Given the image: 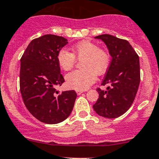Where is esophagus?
I'll use <instances>...</instances> for the list:
<instances>
[{
	"instance_id": "34e87169",
	"label": "esophagus",
	"mask_w": 159,
	"mask_h": 159,
	"mask_svg": "<svg viewBox=\"0 0 159 159\" xmlns=\"http://www.w3.org/2000/svg\"><path fill=\"white\" fill-rule=\"evenodd\" d=\"M82 92H83V91H81V90H77L76 91V93L78 94V95H79V94H81Z\"/></svg>"
}]
</instances>
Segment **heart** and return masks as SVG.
Wrapping results in <instances>:
<instances>
[{
  "label": "heart",
  "instance_id": "obj_1",
  "mask_svg": "<svg viewBox=\"0 0 159 159\" xmlns=\"http://www.w3.org/2000/svg\"><path fill=\"white\" fill-rule=\"evenodd\" d=\"M72 53L61 49L57 55L61 69L69 70L75 65L76 58L82 60V69L70 72L66 75V83L75 90H85L96 81L97 75H102L110 65V55L105 50L90 41H82L71 48Z\"/></svg>",
  "mask_w": 159,
  "mask_h": 159
}]
</instances>
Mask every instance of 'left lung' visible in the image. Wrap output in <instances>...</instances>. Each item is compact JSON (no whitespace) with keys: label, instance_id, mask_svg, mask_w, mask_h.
Instances as JSON below:
<instances>
[{"label":"left lung","instance_id":"obj_1","mask_svg":"<svg viewBox=\"0 0 159 159\" xmlns=\"http://www.w3.org/2000/svg\"><path fill=\"white\" fill-rule=\"evenodd\" d=\"M95 38L105 43L112 59L102 83L108 87L106 91L97 89L99 98L93 108L100 116L118 118L129 109L137 94L140 83L139 57L126 40L110 34Z\"/></svg>","mask_w":159,"mask_h":159}]
</instances>
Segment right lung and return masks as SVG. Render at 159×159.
<instances>
[{
  "label": "right lung",
  "mask_w": 159,
  "mask_h": 159,
  "mask_svg": "<svg viewBox=\"0 0 159 159\" xmlns=\"http://www.w3.org/2000/svg\"><path fill=\"white\" fill-rule=\"evenodd\" d=\"M68 40L46 34L32 40L20 58V91L27 109L46 124L66 119L74 108L75 91L55 89L64 82L57 55Z\"/></svg>",
  "instance_id": "right-lung-1"
}]
</instances>
